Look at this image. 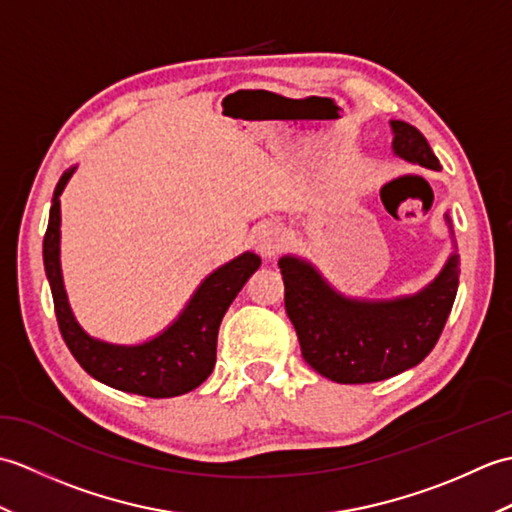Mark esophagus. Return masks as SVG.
<instances>
[{
	"label": "esophagus",
	"mask_w": 512,
	"mask_h": 512,
	"mask_svg": "<svg viewBox=\"0 0 512 512\" xmlns=\"http://www.w3.org/2000/svg\"><path fill=\"white\" fill-rule=\"evenodd\" d=\"M284 244H286V233L275 224H266L257 231V237H255L257 253L266 259L275 257L279 250L284 248Z\"/></svg>",
	"instance_id": "obj_1"
}]
</instances>
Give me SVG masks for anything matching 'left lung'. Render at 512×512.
I'll use <instances>...</instances> for the list:
<instances>
[{"label":"left lung","instance_id":"8db88e82","mask_svg":"<svg viewBox=\"0 0 512 512\" xmlns=\"http://www.w3.org/2000/svg\"><path fill=\"white\" fill-rule=\"evenodd\" d=\"M391 151L413 165L440 171L427 138L405 121H389ZM447 220L453 253L431 284L396 299H356L336 290L321 270L297 255L279 259L286 312L301 354L321 376L343 385L378 383L416 367L436 347L460 284V255Z\"/></svg>","mask_w":512,"mask_h":512}]
</instances>
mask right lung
I'll use <instances>...</instances> for the list:
<instances>
[{
	"label": "right lung",
	"instance_id": "obj_1",
	"mask_svg": "<svg viewBox=\"0 0 512 512\" xmlns=\"http://www.w3.org/2000/svg\"><path fill=\"white\" fill-rule=\"evenodd\" d=\"M76 167L63 173L50 206L43 237V266L50 281L59 330L72 356L92 378L114 389L147 398H173L202 385L215 367L217 332L224 314L250 275L262 266L259 255H237L215 268L195 288L178 319L154 339L136 345L107 343L85 332L70 308L61 275V193Z\"/></svg>",
	"mask_w": 512,
	"mask_h": 512
}]
</instances>
